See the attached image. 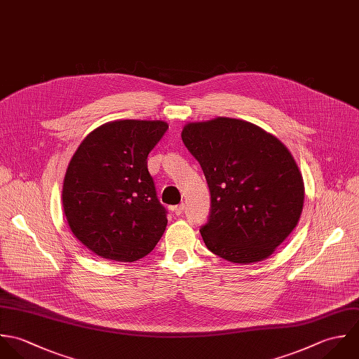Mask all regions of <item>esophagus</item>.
<instances>
[{
    "mask_svg": "<svg viewBox=\"0 0 359 359\" xmlns=\"http://www.w3.org/2000/svg\"><path fill=\"white\" fill-rule=\"evenodd\" d=\"M183 211H184V204H179V205L173 207V212H175V215H182V214H183Z\"/></svg>",
    "mask_w": 359,
    "mask_h": 359,
    "instance_id": "34e87169",
    "label": "esophagus"
}]
</instances>
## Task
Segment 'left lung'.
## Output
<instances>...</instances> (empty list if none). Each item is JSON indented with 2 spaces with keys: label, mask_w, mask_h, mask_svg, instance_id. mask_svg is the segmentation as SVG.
I'll list each match as a JSON object with an SVG mask.
<instances>
[{
  "label": "left lung",
  "mask_w": 359,
  "mask_h": 359,
  "mask_svg": "<svg viewBox=\"0 0 359 359\" xmlns=\"http://www.w3.org/2000/svg\"><path fill=\"white\" fill-rule=\"evenodd\" d=\"M182 140L200 162L211 193L210 217L200 230L208 250L234 264L271 257L304 205L302 175L286 145L231 118L187 123Z\"/></svg>",
  "instance_id": "1"
}]
</instances>
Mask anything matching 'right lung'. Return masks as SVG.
Listing matches in <instances>:
<instances>
[{
    "mask_svg": "<svg viewBox=\"0 0 359 359\" xmlns=\"http://www.w3.org/2000/svg\"><path fill=\"white\" fill-rule=\"evenodd\" d=\"M168 130L162 121H115L94 129L68 165L62 205L73 236L95 255L135 262L149 254L168 219L147 156Z\"/></svg>",
    "mask_w": 359,
    "mask_h": 359,
    "instance_id": "add662e5",
    "label": "right lung"
}]
</instances>
